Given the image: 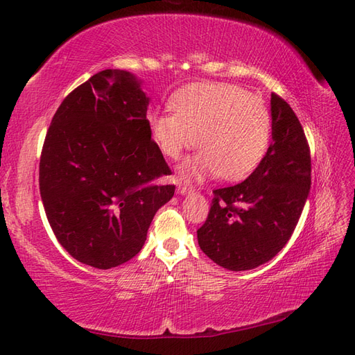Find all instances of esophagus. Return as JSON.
Wrapping results in <instances>:
<instances>
[{
  "label": "esophagus",
  "mask_w": 355,
  "mask_h": 355,
  "mask_svg": "<svg viewBox=\"0 0 355 355\" xmlns=\"http://www.w3.org/2000/svg\"><path fill=\"white\" fill-rule=\"evenodd\" d=\"M193 191H194V188L191 185H187V184H182V182L178 185V193H180V194H189Z\"/></svg>",
  "instance_id": "obj_1"
}]
</instances>
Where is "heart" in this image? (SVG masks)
<instances>
[{"label":"heart","instance_id":"1","mask_svg":"<svg viewBox=\"0 0 355 355\" xmlns=\"http://www.w3.org/2000/svg\"><path fill=\"white\" fill-rule=\"evenodd\" d=\"M173 112L150 117L155 143L164 157L178 159L196 146L200 153L182 167L187 178L218 175L239 180L254 171L271 141L266 103L227 83L188 85L171 101Z\"/></svg>","mask_w":355,"mask_h":355}]
</instances>
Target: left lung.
<instances>
[{
    "label": "left lung",
    "instance_id": "8db88e82",
    "mask_svg": "<svg viewBox=\"0 0 355 355\" xmlns=\"http://www.w3.org/2000/svg\"><path fill=\"white\" fill-rule=\"evenodd\" d=\"M271 116L272 141L263 159L244 182L214 189L197 230L202 252L232 271L253 270L286 245L312 182L304 129L277 93L271 94Z\"/></svg>",
    "mask_w": 355,
    "mask_h": 355
}]
</instances>
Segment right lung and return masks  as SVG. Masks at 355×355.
I'll return each mask as SVG.
<instances>
[{
	"label": "right lung",
	"mask_w": 355,
	"mask_h": 355,
	"mask_svg": "<svg viewBox=\"0 0 355 355\" xmlns=\"http://www.w3.org/2000/svg\"><path fill=\"white\" fill-rule=\"evenodd\" d=\"M149 98L129 72L105 69L60 103L43 141L39 187L49 226L66 252L99 270L144 245L153 215L175 185L146 112Z\"/></svg>",
	"instance_id": "add662e5"
}]
</instances>
